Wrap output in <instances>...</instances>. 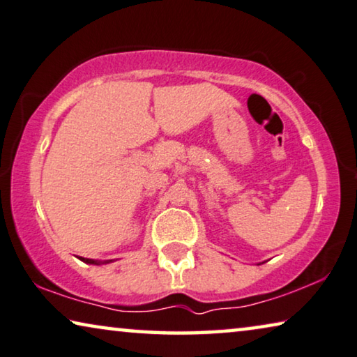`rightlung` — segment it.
Here are the masks:
<instances>
[{
	"label": "right lung",
	"mask_w": 357,
	"mask_h": 357,
	"mask_svg": "<svg viewBox=\"0 0 357 357\" xmlns=\"http://www.w3.org/2000/svg\"><path fill=\"white\" fill-rule=\"evenodd\" d=\"M79 259L86 261V263H94V265H98V263H100V261H96V260H91V259H84V257H79Z\"/></svg>",
	"instance_id": "add662e5"
}]
</instances>
